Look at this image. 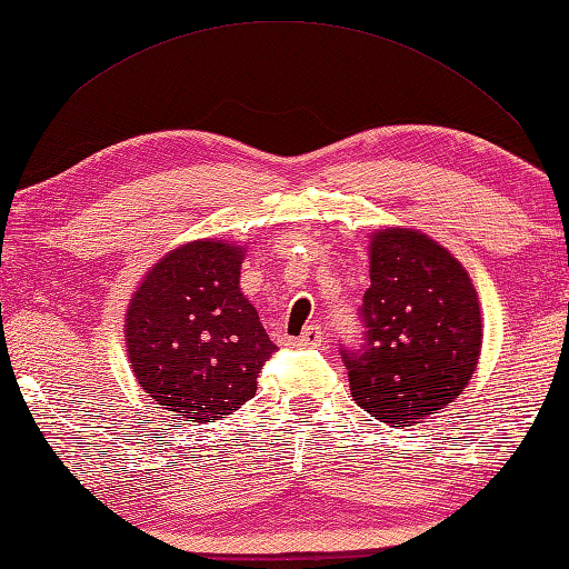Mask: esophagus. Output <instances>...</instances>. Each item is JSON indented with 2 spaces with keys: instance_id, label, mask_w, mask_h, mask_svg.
<instances>
[{
  "instance_id": "obj_1",
  "label": "esophagus",
  "mask_w": 569,
  "mask_h": 569,
  "mask_svg": "<svg viewBox=\"0 0 569 569\" xmlns=\"http://www.w3.org/2000/svg\"><path fill=\"white\" fill-rule=\"evenodd\" d=\"M298 348H320L323 346V330L318 326H308L301 336L296 338Z\"/></svg>"
}]
</instances>
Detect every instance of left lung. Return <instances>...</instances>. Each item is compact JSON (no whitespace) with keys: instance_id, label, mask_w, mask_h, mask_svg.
<instances>
[{"instance_id":"left-lung-1","label":"left lung","mask_w":569,"mask_h":569,"mask_svg":"<svg viewBox=\"0 0 569 569\" xmlns=\"http://www.w3.org/2000/svg\"><path fill=\"white\" fill-rule=\"evenodd\" d=\"M370 286L360 306L363 343L340 348L350 396L392 428L450 406L478 368L480 301L468 271L412 229L370 236Z\"/></svg>"}]
</instances>
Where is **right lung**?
I'll use <instances>...</instances> for the list:
<instances>
[{
    "mask_svg": "<svg viewBox=\"0 0 569 569\" xmlns=\"http://www.w3.org/2000/svg\"><path fill=\"white\" fill-rule=\"evenodd\" d=\"M241 246L201 239L167 253L133 293L123 336L139 386L163 410L213 422L256 396L276 353L241 293Z\"/></svg>",
    "mask_w": 569,
    "mask_h": 569,
    "instance_id": "add662e5",
    "label": "right lung"
}]
</instances>
